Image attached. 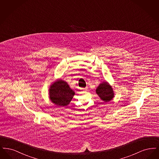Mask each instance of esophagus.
<instances>
[{
    "label": "esophagus",
    "instance_id": "34e87169",
    "mask_svg": "<svg viewBox=\"0 0 159 159\" xmlns=\"http://www.w3.org/2000/svg\"><path fill=\"white\" fill-rule=\"evenodd\" d=\"M81 89L83 91H86V90H87V88H82Z\"/></svg>",
    "mask_w": 159,
    "mask_h": 159
}]
</instances>
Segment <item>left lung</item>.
Instances as JSON below:
<instances>
[{
    "instance_id": "8db88e82",
    "label": "left lung",
    "mask_w": 159,
    "mask_h": 159,
    "mask_svg": "<svg viewBox=\"0 0 159 159\" xmlns=\"http://www.w3.org/2000/svg\"><path fill=\"white\" fill-rule=\"evenodd\" d=\"M96 92L101 100L104 101V102H108L114 97L113 89L107 82L100 84L97 88Z\"/></svg>"
}]
</instances>
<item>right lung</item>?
Wrapping results in <instances>:
<instances>
[{"mask_svg": "<svg viewBox=\"0 0 159 159\" xmlns=\"http://www.w3.org/2000/svg\"><path fill=\"white\" fill-rule=\"evenodd\" d=\"M75 95L65 81L58 80L53 83L49 89V98L55 105L63 107L68 105Z\"/></svg>", "mask_w": 159, "mask_h": 159, "instance_id": "right-lung-1", "label": "right lung"}]
</instances>
